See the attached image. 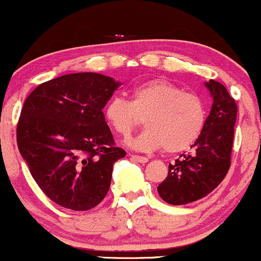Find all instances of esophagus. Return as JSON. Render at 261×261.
I'll list each match as a JSON object with an SVG mask.
<instances>
[{
    "instance_id": "obj_1",
    "label": "esophagus",
    "mask_w": 261,
    "mask_h": 261,
    "mask_svg": "<svg viewBox=\"0 0 261 261\" xmlns=\"http://www.w3.org/2000/svg\"><path fill=\"white\" fill-rule=\"evenodd\" d=\"M131 158L135 161L140 162V163H147L148 158L147 157H143V155H137V154H131Z\"/></svg>"
}]
</instances>
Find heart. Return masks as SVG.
Masks as SVG:
<instances>
[{
  "label": "heart",
  "mask_w": 261,
  "mask_h": 261,
  "mask_svg": "<svg viewBox=\"0 0 261 261\" xmlns=\"http://www.w3.org/2000/svg\"><path fill=\"white\" fill-rule=\"evenodd\" d=\"M104 118L110 127L122 137L139 126L145 118L146 128L133 140L130 147L139 151L168 153L185 151L196 142L207 119L205 101L195 93L166 80H151L134 87L130 100L114 97L104 108Z\"/></svg>",
  "instance_id": "b5f03b06"
}]
</instances>
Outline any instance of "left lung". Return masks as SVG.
I'll return each mask as SVG.
<instances>
[{
  "label": "left lung",
  "instance_id": "obj_1",
  "mask_svg": "<svg viewBox=\"0 0 261 261\" xmlns=\"http://www.w3.org/2000/svg\"><path fill=\"white\" fill-rule=\"evenodd\" d=\"M205 86L214 103L202 134L191 146V153L181 154L169 164L168 175L157 188L160 196L170 205H187L208 195L230 167L238 108L220 82L210 80Z\"/></svg>",
  "mask_w": 261,
  "mask_h": 261
}]
</instances>
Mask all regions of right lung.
Instances as JSON below:
<instances>
[{
    "instance_id": "add662e5",
    "label": "right lung",
    "mask_w": 261,
    "mask_h": 261,
    "mask_svg": "<svg viewBox=\"0 0 261 261\" xmlns=\"http://www.w3.org/2000/svg\"><path fill=\"white\" fill-rule=\"evenodd\" d=\"M121 83L94 72L41 83L28 95L17 125V145L31 174L54 202L87 211L107 195L115 147L103 108Z\"/></svg>"
}]
</instances>
